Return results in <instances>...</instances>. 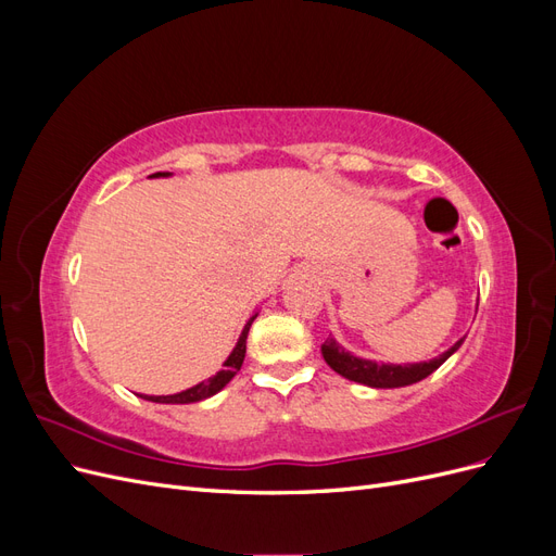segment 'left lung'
<instances>
[{
    "instance_id": "left-lung-1",
    "label": "left lung",
    "mask_w": 556,
    "mask_h": 556,
    "mask_svg": "<svg viewBox=\"0 0 556 556\" xmlns=\"http://www.w3.org/2000/svg\"><path fill=\"white\" fill-rule=\"evenodd\" d=\"M464 339H459L452 348H447L443 355L433 357L429 362L384 364V362H374V359H364V357L352 355L350 350H345L339 341L329 336V339L323 343V357L336 374L352 380V382L376 387V390H394V387H406V384L419 382L427 376H431L435 368H439L447 357H452L454 352L462 348Z\"/></svg>"
}]
</instances>
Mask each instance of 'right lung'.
<instances>
[{
	"label": "right lung",
	"instance_id": "1",
	"mask_svg": "<svg viewBox=\"0 0 556 556\" xmlns=\"http://www.w3.org/2000/svg\"><path fill=\"white\" fill-rule=\"evenodd\" d=\"M166 176H172V174H169V172H157V174L148 176V178H166ZM255 317H257V313H252V317L248 319L243 331H241V336H239L237 345H233V350L229 352V357L223 362V368H220V371H217L213 378H208V380H204V382H197L194 387H190V390H182V392H178V394H166V396L141 394V399L153 401V403H197V401H204V399H208V396L220 392L223 387H227V382L241 371L243 359H245V339H248L250 325L255 323Z\"/></svg>",
	"mask_w": 556,
	"mask_h": 556
}]
</instances>
